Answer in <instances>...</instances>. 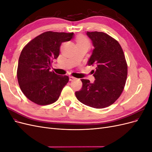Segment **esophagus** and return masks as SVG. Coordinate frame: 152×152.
<instances>
[{"mask_svg":"<svg viewBox=\"0 0 152 152\" xmlns=\"http://www.w3.org/2000/svg\"><path fill=\"white\" fill-rule=\"evenodd\" d=\"M75 79H76L75 78L72 77V76H70V77H69V80H70V81H73V80H75Z\"/></svg>","mask_w":152,"mask_h":152,"instance_id":"34e87169","label":"esophagus"}]
</instances>
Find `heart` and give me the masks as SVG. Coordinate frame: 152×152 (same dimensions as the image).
<instances>
[{
    "mask_svg": "<svg viewBox=\"0 0 152 152\" xmlns=\"http://www.w3.org/2000/svg\"><path fill=\"white\" fill-rule=\"evenodd\" d=\"M76 44L77 45H89V42L88 40H87L84 36H79L76 39Z\"/></svg>",
    "mask_w": 152,
    "mask_h": 152,
    "instance_id": "1",
    "label": "heart"
}]
</instances>
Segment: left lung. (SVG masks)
<instances>
[{
    "mask_svg": "<svg viewBox=\"0 0 152 152\" xmlns=\"http://www.w3.org/2000/svg\"><path fill=\"white\" fill-rule=\"evenodd\" d=\"M94 49L87 62L95 66L93 83L81 79L82 87L75 92L80 102L95 108L112 104L124 90L127 75V65L121 45L108 34L99 31H87Z\"/></svg>",
    "mask_w": 152,
    "mask_h": 152,
    "instance_id": "1",
    "label": "left lung"
}]
</instances>
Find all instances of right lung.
Segmentation results:
<instances>
[{
	"label": "right lung",
	"instance_id": "right-lung-1",
	"mask_svg": "<svg viewBox=\"0 0 152 152\" xmlns=\"http://www.w3.org/2000/svg\"><path fill=\"white\" fill-rule=\"evenodd\" d=\"M73 35L45 31L23 49L18 60V81L23 93L32 102L47 105L58 99L69 78L49 70L53 59L59 56L61 43L70 41Z\"/></svg>",
	"mask_w": 152,
	"mask_h": 152
}]
</instances>
